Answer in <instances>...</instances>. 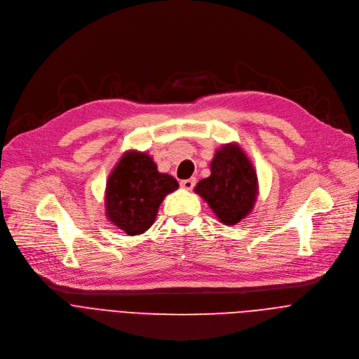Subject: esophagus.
I'll use <instances>...</instances> for the list:
<instances>
[{
  "mask_svg": "<svg viewBox=\"0 0 359 359\" xmlns=\"http://www.w3.org/2000/svg\"><path fill=\"white\" fill-rule=\"evenodd\" d=\"M196 184V179L191 177V179H186V180H182L180 182V186L184 189V190H191Z\"/></svg>",
  "mask_w": 359,
  "mask_h": 359,
  "instance_id": "esophagus-1",
  "label": "esophagus"
}]
</instances>
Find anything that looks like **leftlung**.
I'll list each match as a JSON object with an SVG mask.
<instances>
[{
	"label": "left lung",
	"instance_id": "8db88e82",
	"mask_svg": "<svg viewBox=\"0 0 359 359\" xmlns=\"http://www.w3.org/2000/svg\"><path fill=\"white\" fill-rule=\"evenodd\" d=\"M194 191L206 200L224 226H234L254 209L259 179L251 161L238 143H226L216 150L210 176L200 180Z\"/></svg>",
	"mask_w": 359,
	"mask_h": 359
}]
</instances>
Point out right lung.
<instances>
[{
    "instance_id": "right-lung-1",
    "label": "right lung",
    "mask_w": 359,
    "mask_h": 359,
    "mask_svg": "<svg viewBox=\"0 0 359 359\" xmlns=\"http://www.w3.org/2000/svg\"><path fill=\"white\" fill-rule=\"evenodd\" d=\"M177 189V180L161 173L146 151L130 149L108 177L107 219L128 236L143 234L155 223L163 198Z\"/></svg>"
}]
</instances>
